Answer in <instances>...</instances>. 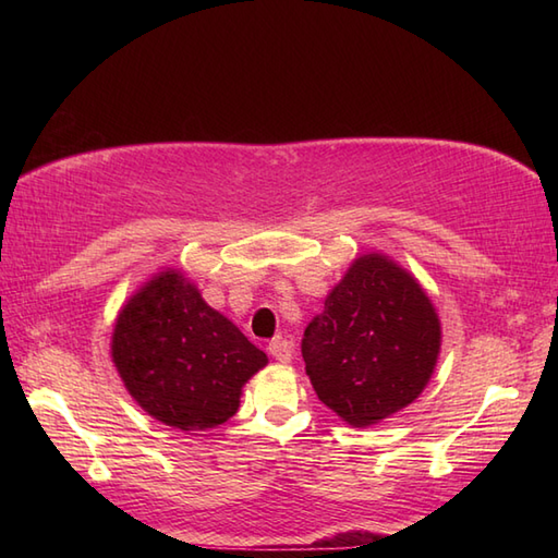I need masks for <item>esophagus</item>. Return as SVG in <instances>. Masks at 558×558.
<instances>
[{
	"instance_id": "34e87169",
	"label": "esophagus",
	"mask_w": 558,
	"mask_h": 558,
	"mask_svg": "<svg viewBox=\"0 0 558 558\" xmlns=\"http://www.w3.org/2000/svg\"><path fill=\"white\" fill-rule=\"evenodd\" d=\"M268 352H270V357H276L280 364H288L294 357V350L286 338H272L268 342Z\"/></svg>"
}]
</instances>
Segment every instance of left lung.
I'll return each instance as SVG.
<instances>
[{"label": "left lung", "instance_id": "1", "mask_svg": "<svg viewBox=\"0 0 558 558\" xmlns=\"http://www.w3.org/2000/svg\"><path fill=\"white\" fill-rule=\"evenodd\" d=\"M438 348L441 326L429 298L378 254L354 260L302 338L318 400L352 426L408 408L429 381Z\"/></svg>", "mask_w": 558, "mask_h": 558}]
</instances>
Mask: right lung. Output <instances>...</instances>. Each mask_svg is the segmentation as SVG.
I'll list each match as a JSON object with an SVG mask.
<instances>
[{"instance_id": "1", "label": "right lung", "mask_w": 558, "mask_h": 558, "mask_svg": "<svg viewBox=\"0 0 558 558\" xmlns=\"http://www.w3.org/2000/svg\"><path fill=\"white\" fill-rule=\"evenodd\" d=\"M112 360L138 405L182 432L228 422L242 386L268 362L180 270L160 272L126 302Z\"/></svg>"}]
</instances>
